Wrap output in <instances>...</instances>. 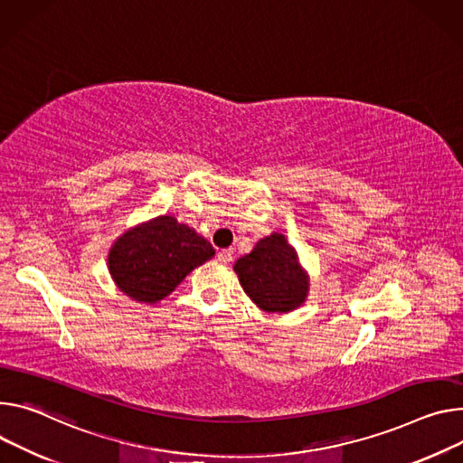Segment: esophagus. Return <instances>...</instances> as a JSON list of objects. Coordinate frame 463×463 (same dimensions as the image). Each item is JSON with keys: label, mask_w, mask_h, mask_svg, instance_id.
<instances>
[{"label": "esophagus", "mask_w": 463, "mask_h": 463, "mask_svg": "<svg viewBox=\"0 0 463 463\" xmlns=\"http://www.w3.org/2000/svg\"><path fill=\"white\" fill-rule=\"evenodd\" d=\"M218 260H220L222 264H229V262L232 260V250H231V249H222V250H218Z\"/></svg>", "instance_id": "obj_1"}]
</instances>
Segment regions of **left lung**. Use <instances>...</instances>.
Listing matches in <instances>:
<instances>
[{
    "label": "left lung",
    "mask_w": 463,
    "mask_h": 463,
    "mask_svg": "<svg viewBox=\"0 0 463 463\" xmlns=\"http://www.w3.org/2000/svg\"><path fill=\"white\" fill-rule=\"evenodd\" d=\"M234 271L250 301L264 312H291L308 296V277L296 249L279 232L262 238L249 255L238 259Z\"/></svg>",
    "instance_id": "obj_1"
}]
</instances>
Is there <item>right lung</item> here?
<instances>
[{
    "instance_id": "right-lung-1",
    "label": "right lung",
    "mask_w": 463,
    "mask_h": 463,
    "mask_svg": "<svg viewBox=\"0 0 463 463\" xmlns=\"http://www.w3.org/2000/svg\"><path fill=\"white\" fill-rule=\"evenodd\" d=\"M216 255L203 236L174 216H158L123 232L109 250V271L125 296L158 303Z\"/></svg>"
}]
</instances>
